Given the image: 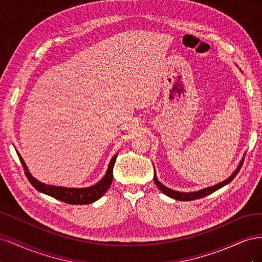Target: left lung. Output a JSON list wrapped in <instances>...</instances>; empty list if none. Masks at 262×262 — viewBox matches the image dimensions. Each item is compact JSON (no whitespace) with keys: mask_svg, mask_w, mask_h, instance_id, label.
<instances>
[{"mask_svg":"<svg viewBox=\"0 0 262 262\" xmlns=\"http://www.w3.org/2000/svg\"><path fill=\"white\" fill-rule=\"evenodd\" d=\"M243 162H244V158L239 162L238 166H237V168L234 170V172L232 173L231 176H229L227 179H225L224 181L222 182H219L217 185H214L212 187H208V188H204V189H201L199 190V191H193V192H179V191H176V190H172V189H169L166 186H164L163 184H161L160 181H158V179L156 178V173L154 172V182L155 185L158 187V189L161 190V191L163 193H165L166 195H168L169 198H172V199L175 200H179V201H191V200H195V199H201V198L205 196V195H209L211 194L212 192L216 191V190H219L220 188L226 186L227 184H229L235 177L237 173H238L239 169L242 168V165H243Z\"/></svg>","mask_w":262,"mask_h":262,"instance_id":"obj_1","label":"left lung"}]
</instances>
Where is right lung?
<instances>
[{"label":"right lung","instance_id":"add662e5","mask_svg":"<svg viewBox=\"0 0 262 262\" xmlns=\"http://www.w3.org/2000/svg\"><path fill=\"white\" fill-rule=\"evenodd\" d=\"M17 155L21 162L24 170H25L27 179L29 180L30 184L33 185V187H35L38 190V191H40L45 194H48L54 198V199L60 200L66 203H70V204H90L100 199V198L104 195V193L109 189L110 185H112L113 178H114L113 169H114L118 153L112 158V161H110L108 165V169L106 171V175L102 177L97 184L87 188H66V187L46 185L43 182H40L35 177L31 176V173L29 172L25 162L23 161V158L18 152H17Z\"/></svg>","mask_w":262,"mask_h":262}]
</instances>
